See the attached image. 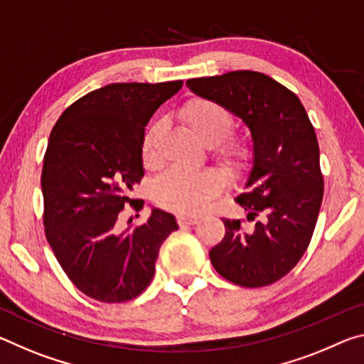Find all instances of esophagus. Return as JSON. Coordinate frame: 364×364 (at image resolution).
<instances>
[{
  "label": "esophagus",
  "instance_id": "esophagus-1",
  "mask_svg": "<svg viewBox=\"0 0 364 364\" xmlns=\"http://www.w3.org/2000/svg\"><path fill=\"white\" fill-rule=\"evenodd\" d=\"M176 220H178V225H180V226H193V225L197 223V221H199V218L186 217V215H180V217H178Z\"/></svg>",
  "mask_w": 364,
  "mask_h": 364
}]
</instances>
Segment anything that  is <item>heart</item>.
I'll list each match as a JSON object with an SVG mask.
<instances>
[{"label": "heart", "instance_id": "heart-1", "mask_svg": "<svg viewBox=\"0 0 364 364\" xmlns=\"http://www.w3.org/2000/svg\"><path fill=\"white\" fill-rule=\"evenodd\" d=\"M178 119L202 144L213 149V157L225 173L231 178H242L254 167L257 149L254 141L231 134L234 117L230 109L210 97H191L178 109ZM164 123L156 122L144 133L141 157L147 168H157L162 162L160 144L164 136ZM223 176L217 170H202L188 173L170 170L156 184V200L167 210L180 215H200L210 200L223 188Z\"/></svg>", "mask_w": 364, "mask_h": 364}]
</instances>
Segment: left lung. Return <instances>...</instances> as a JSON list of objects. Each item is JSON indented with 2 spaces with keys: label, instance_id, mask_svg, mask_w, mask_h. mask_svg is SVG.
Here are the masks:
<instances>
[{
  "label": "left lung",
  "instance_id": "left-lung-1",
  "mask_svg": "<svg viewBox=\"0 0 364 364\" xmlns=\"http://www.w3.org/2000/svg\"><path fill=\"white\" fill-rule=\"evenodd\" d=\"M186 85L242 119L257 149L247 193L236 199L254 225L223 218L225 237L208 254L210 262L237 286L273 284L305 254L321 208L324 180L315 128L299 97L264 73L236 70Z\"/></svg>",
  "mask_w": 364,
  "mask_h": 364
}]
</instances>
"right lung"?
<instances>
[{"label":"right lung","mask_w":364,"mask_h":364,"mask_svg":"<svg viewBox=\"0 0 364 364\" xmlns=\"http://www.w3.org/2000/svg\"><path fill=\"white\" fill-rule=\"evenodd\" d=\"M181 80L112 83L70 104L49 134L43 160V225L73 286L104 304L128 301L149 286L160 245L178 230L171 213L119 231V215L144 176L141 144L152 114Z\"/></svg>","instance_id":"right-lung-1"}]
</instances>
